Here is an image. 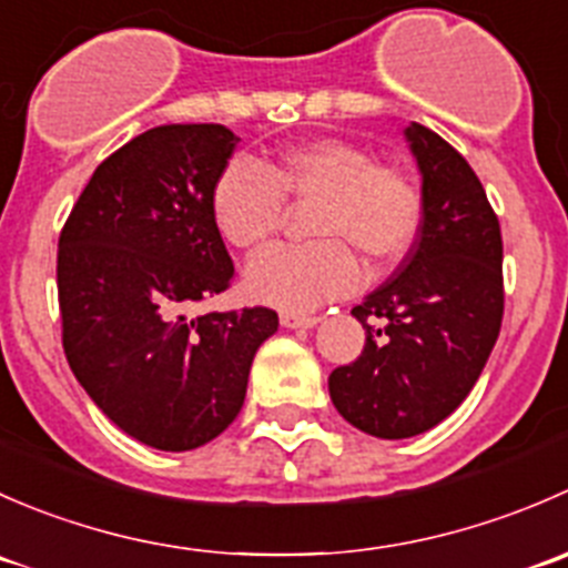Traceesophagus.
Here are the masks:
<instances>
[{
  "label": "esophagus",
  "instance_id": "obj_1",
  "mask_svg": "<svg viewBox=\"0 0 568 568\" xmlns=\"http://www.w3.org/2000/svg\"><path fill=\"white\" fill-rule=\"evenodd\" d=\"M321 316L313 313H300V311H283L280 313V324L288 326V329H307V326H316Z\"/></svg>",
  "mask_w": 568,
  "mask_h": 568
}]
</instances>
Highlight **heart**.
I'll return each mask as SVG.
<instances>
[{"mask_svg":"<svg viewBox=\"0 0 568 568\" xmlns=\"http://www.w3.org/2000/svg\"><path fill=\"white\" fill-rule=\"evenodd\" d=\"M288 203H311L305 231L313 242L277 247L247 266L250 296L285 311H307L357 288V257L371 272L404 261L426 214L409 170L376 162L348 140L302 142L263 164L233 159L211 189L216 231L244 252L272 244Z\"/></svg>","mask_w":568,"mask_h":568,"instance_id":"heart-1","label":"heart"}]
</instances>
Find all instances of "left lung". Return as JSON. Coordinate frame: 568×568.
Wrapping results in <instances>:
<instances>
[{"instance_id":"1","label":"left lung","mask_w":568,"mask_h":568,"mask_svg":"<svg viewBox=\"0 0 568 568\" xmlns=\"http://www.w3.org/2000/svg\"><path fill=\"white\" fill-rule=\"evenodd\" d=\"M423 173L415 247L354 307L365 348L329 374L335 409L371 437L428 432L467 398L503 324V236L478 175L420 123L406 129Z\"/></svg>"}]
</instances>
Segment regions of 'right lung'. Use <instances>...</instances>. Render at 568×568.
Listing matches in <instances>:
<instances>
[{"mask_svg":"<svg viewBox=\"0 0 568 568\" xmlns=\"http://www.w3.org/2000/svg\"><path fill=\"white\" fill-rule=\"evenodd\" d=\"M239 136L170 123L104 159L57 247L62 348L79 385L129 437L192 450L236 420L272 307L189 311L231 288L236 268L211 189Z\"/></svg>","mask_w":568,"mask_h":568,"instance_id":"obj_1","label":"right lung"}]
</instances>
